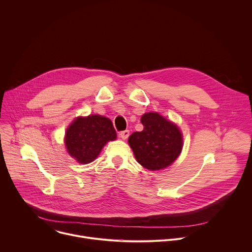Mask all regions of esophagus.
<instances>
[{
	"label": "esophagus",
	"mask_w": 252,
	"mask_h": 252,
	"mask_svg": "<svg viewBox=\"0 0 252 252\" xmlns=\"http://www.w3.org/2000/svg\"><path fill=\"white\" fill-rule=\"evenodd\" d=\"M128 136H129V130L128 129H126V130H123V131L120 132V137H122L123 139H126Z\"/></svg>",
	"instance_id": "esophagus-1"
}]
</instances>
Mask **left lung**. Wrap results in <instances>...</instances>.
<instances>
[{"label":"left lung","mask_w":252,"mask_h":252,"mask_svg":"<svg viewBox=\"0 0 252 252\" xmlns=\"http://www.w3.org/2000/svg\"><path fill=\"white\" fill-rule=\"evenodd\" d=\"M142 131H134L128 145L138 163L151 170L171 164L183 149V137L178 127L158 113H148L140 120Z\"/></svg>","instance_id":"left-lung-1"}]
</instances>
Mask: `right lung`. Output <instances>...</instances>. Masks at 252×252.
Instances as JSON below:
<instances>
[{
  "instance_id": "obj_1",
  "label": "right lung",
  "mask_w": 252,
  "mask_h": 252,
  "mask_svg": "<svg viewBox=\"0 0 252 252\" xmlns=\"http://www.w3.org/2000/svg\"><path fill=\"white\" fill-rule=\"evenodd\" d=\"M116 138L112 121L94 115L75 120L66 129L64 142L70 157L86 164L95 159L107 141Z\"/></svg>"
}]
</instances>
